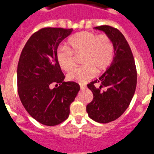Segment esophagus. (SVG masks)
Returning a JSON list of instances; mask_svg holds the SVG:
<instances>
[{"label":"esophagus","instance_id":"obj_1","mask_svg":"<svg viewBox=\"0 0 154 154\" xmlns=\"http://www.w3.org/2000/svg\"><path fill=\"white\" fill-rule=\"evenodd\" d=\"M80 89H85V85H80Z\"/></svg>","mask_w":154,"mask_h":154}]
</instances>
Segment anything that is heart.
I'll use <instances>...</instances> for the list:
<instances>
[{
    "mask_svg": "<svg viewBox=\"0 0 154 154\" xmlns=\"http://www.w3.org/2000/svg\"><path fill=\"white\" fill-rule=\"evenodd\" d=\"M115 47L112 39L106 34L97 35L91 31H82L68 41V48L62 47L57 53V61L61 69L70 71L75 66V57L81 55L82 66L71 71L67 78L80 84L85 83L95 75L101 72L112 63Z\"/></svg>",
    "mask_w": 154,
    "mask_h": 154,
    "instance_id": "b5f03b06",
    "label": "heart"
}]
</instances>
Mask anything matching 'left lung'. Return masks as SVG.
I'll list each match as a JSON object with an SVG mask.
<instances>
[{"instance_id":"left-lung-1","label":"left lung","mask_w":154,"mask_h":154,"mask_svg":"<svg viewBox=\"0 0 154 154\" xmlns=\"http://www.w3.org/2000/svg\"><path fill=\"white\" fill-rule=\"evenodd\" d=\"M112 39L115 53L112 64L98 79L87 85L93 99L87 105L91 119L100 123L116 120L130 106L137 87L135 61L125 37L117 28L109 25L96 27ZM98 84L99 87L95 85ZM104 88L105 91H102Z\"/></svg>"}]
</instances>
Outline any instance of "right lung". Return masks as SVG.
<instances>
[{
    "mask_svg": "<svg viewBox=\"0 0 154 154\" xmlns=\"http://www.w3.org/2000/svg\"><path fill=\"white\" fill-rule=\"evenodd\" d=\"M72 31L62 28L38 30L30 37L19 58V98L30 116L46 126L60 124L69 117L71 103L80 89L75 82H63L65 76L57 61L58 45ZM52 84H57L54 89Z\"/></svg>",
    "mask_w": 154,
    "mask_h": 154,
    "instance_id": "1",
    "label": "right lung"
}]
</instances>
